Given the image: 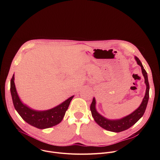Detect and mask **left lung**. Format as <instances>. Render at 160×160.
I'll return each mask as SVG.
<instances>
[{"label": "left lung", "instance_id": "left-lung-1", "mask_svg": "<svg viewBox=\"0 0 160 160\" xmlns=\"http://www.w3.org/2000/svg\"><path fill=\"white\" fill-rule=\"evenodd\" d=\"M135 59L138 64L141 67L142 73L144 77L145 83L146 85L145 96L140 106L133 112L130 114L129 115L119 120H109L101 115L97 111L96 109V99L94 98H93L92 102L90 104L91 113H92V116L94 118L95 122L100 127L108 131L113 132H120L129 128L143 116L146 111L149 98V84L148 82V73L144 70L139 59L138 57H135Z\"/></svg>", "mask_w": 160, "mask_h": 160}]
</instances>
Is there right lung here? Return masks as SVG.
Listing matches in <instances>:
<instances>
[{
  "mask_svg": "<svg viewBox=\"0 0 160 160\" xmlns=\"http://www.w3.org/2000/svg\"><path fill=\"white\" fill-rule=\"evenodd\" d=\"M14 75L11 80V94L15 109L27 123L40 129L52 127L59 124L65 115L73 96L58 106L46 111H36L22 103L17 93L14 84Z\"/></svg>",
  "mask_w": 160,
  "mask_h": 160,
  "instance_id": "obj_1",
  "label": "right lung"
}]
</instances>
